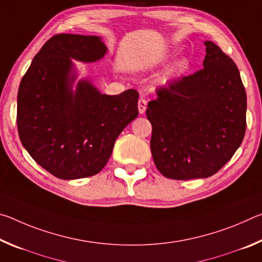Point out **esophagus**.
<instances>
[{"label":"esophagus","mask_w":262,"mask_h":262,"mask_svg":"<svg viewBox=\"0 0 262 262\" xmlns=\"http://www.w3.org/2000/svg\"><path fill=\"white\" fill-rule=\"evenodd\" d=\"M137 107H139L140 114H143L145 112V108H147V100L144 98L139 99V104H137Z\"/></svg>","instance_id":"34e87169"}]
</instances>
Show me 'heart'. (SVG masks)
I'll return each instance as SVG.
<instances>
[{"label": "heart", "instance_id": "obj_1", "mask_svg": "<svg viewBox=\"0 0 262 262\" xmlns=\"http://www.w3.org/2000/svg\"><path fill=\"white\" fill-rule=\"evenodd\" d=\"M187 68V60L180 59L176 62L174 64H172L170 68H167L161 76L158 78V83L161 85H167L174 82L177 78L180 76V74Z\"/></svg>", "mask_w": 262, "mask_h": 262}]
</instances>
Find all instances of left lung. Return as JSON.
Instances as JSON below:
<instances>
[{
    "label": "left lung",
    "mask_w": 262,
    "mask_h": 262,
    "mask_svg": "<svg viewBox=\"0 0 262 262\" xmlns=\"http://www.w3.org/2000/svg\"><path fill=\"white\" fill-rule=\"evenodd\" d=\"M203 68L157 89L147 118L151 155L170 179L208 178L241 147L246 130V92L231 57L205 41Z\"/></svg>",
    "instance_id": "obj_1"
}]
</instances>
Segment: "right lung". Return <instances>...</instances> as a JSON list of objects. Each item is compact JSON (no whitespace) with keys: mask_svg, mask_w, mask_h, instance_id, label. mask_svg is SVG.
<instances>
[{"mask_svg":"<svg viewBox=\"0 0 262 262\" xmlns=\"http://www.w3.org/2000/svg\"><path fill=\"white\" fill-rule=\"evenodd\" d=\"M107 47L97 35L56 34L33 57L17 96V127L23 147L60 179L95 176L112 155L117 137L139 115V92L100 94L77 78L73 60L91 63Z\"/></svg>","mask_w":262,"mask_h":262,"instance_id":"add662e5","label":"right lung"}]
</instances>
